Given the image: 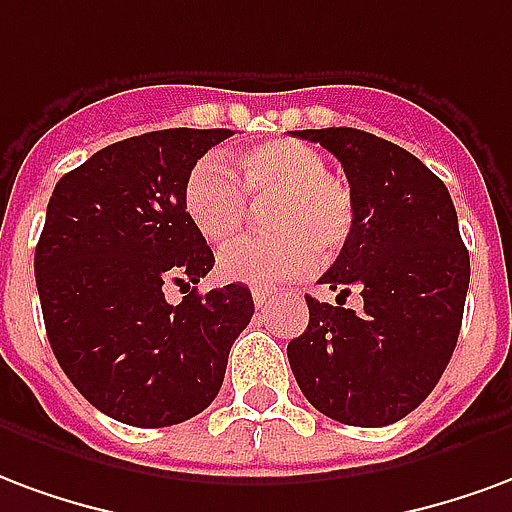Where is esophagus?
Returning <instances> with one entry per match:
<instances>
[{
	"mask_svg": "<svg viewBox=\"0 0 512 512\" xmlns=\"http://www.w3.org/2000/svg\"><path fill=\"white\" fill-rule=\"evenodd\" d=\"M251 297H253V305H256V308H267V305H270L272 292H267V289H259V286H256V289H251Z\"/></svg>",
	"mask_w": 512,
	"mask_h": 512,
	"instance_id": "obj_1",
	"label": "esophagus"
}]
</instances>
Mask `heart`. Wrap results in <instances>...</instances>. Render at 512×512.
<instances>
[{
  "mask_svg": "<svg viewBox=\"0 0 512 512\" xmlns=\"http://www.w3.org/2000/svg\"><path fill=\"white\" fill-rule=\"evenodd\" d=\"M220 160H201L185 179L188 220L212 245L229 242L248 218V199L261 204L272 234L231 242L218 256L226 281L275 286L297 281L313 261H330L354 229L349 185L327 171L322 152L297 138H272Z\"/></svg>",
  "mask_w": 512,
  "mask_h": 512,
  "instance_id": "1",
  "label": "heart"
}]
</instances>
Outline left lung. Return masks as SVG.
Masks as SVG:
<instances>
[{"label": "left lung", "mask_w": 512, "mask_h": 512, "mask_svg": "<svg viewBox=\"0 0 512 512\" xmlns=\"http://www.w3.org/2000/svg\"><path fill=\"white\" fill-rule=\"evenodd\" d=\"M341 160L354 229L305 297L308 327L286 346L302 395L338 423L379 428L423 404L453 357L469 289V253L445 182L412 152L354 128L297 130ZM352 288L360 312L342 308Z\"/></svg>", "instance_id": "obj_1"}]
</instances>
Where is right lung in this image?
Returning <instances> with one entry per match:
<instances>
[{
	"mask_svg": "<svg viewBox=\"0 0 512 512\" xmlns=\"http://www.w3.org/2000/svg\"><path fill=\"white\" fill-rule=\"evenodd\" d=\"M231 130L171 128L125 138L67 171L48 199L35 281L48 343L89 404L119 423H185L215 401L253 297L190 289L215 264L182 190ZM189 292L171 306L162 289Z\"/></svg>",
	"mask_w": 512,
	"mask_h": 512,
	"instance_id": "1",
	"label": "right lung"
}]
</instances>
